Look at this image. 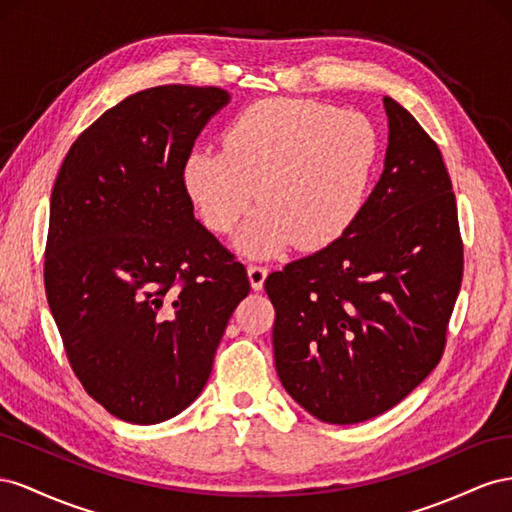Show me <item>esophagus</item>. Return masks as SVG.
Returning a JSON list of instances; mask_svg holds the SVG:
<instances>
[{"label": "esophagus", "instance_id": "obj_1", "mask_svg": "<svg viewBox=\"0 0 512 512\" xmlns=\"http://www.w3.org/2000/svg\"><path fill=\"white\" fill-rule=\"evenodd\" d=\"M266 276H268V268H264V266H248V281H251V287L255 291H259L261 287H264Z\"/></svg>", "mask_w": 512, "mask_h": 512}]
</instances>
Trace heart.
<instances>
[{
  "instance_id": "obj_1",
  "label": "heart",
  "mask_w": 512,
  "mask_h": 512,
  "mask_svg": "<svg viewBox=\"0 0 512 512\" xmlns=\"http://www.w3.org/2000/svg\"><path fill=\"white\" fill-rule=\"evenodd\" d=\"M379 133L367 115L302 98L253 102L229 122L223 148L184 158L188 197L216 233L236 229L246 257L266 259L294 244L317 251L356 225L371 193Z\"/></svg>"
}]
</instances>
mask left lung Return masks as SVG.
<instances>
[{
	"instance_id": "1",
	"label": "left lung",
	"mask_w": 512,
	"mask_h": 512,
	"mask_svg": "<svg viewBox=\"0 0 512 512\" xmlns=\"http://www.w3.org/2000/svg\"><path fill=\"white\" fill-rule=\"evenodd\" d=\"M384 109V171L356 225L266 279L276 373L330 425L388 412L435 369L463 276L442 152L397 100Z\"/></svg>"
}]
</instances>
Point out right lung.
Instances as JSON below:
<instances>
[{
    "label": "right lung",
    "mask_w": 512,
    "mask_h": 512,
    "mask_svg": "<svg viewBox=\"0 0 512 512\" xmlns=\"http://www.w3.org/2000/svg\"><path fill=\"white\" fill-rule=\"evenodd\" d=\"M229 100L193 85L128 96L72 143L53 186L49 309L87 394L133 425L169 420L199 397L251 291L182 182L184 158Z\"/></svg>",
    "instance_id": "add662e5"
}]
</instances>
